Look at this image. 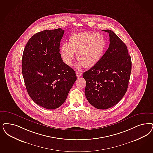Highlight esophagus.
I'll return each instance as SVG.
<instances>
[{
	"instance_id": "1",
	"label": "esophagus",
	"mask_w": 153,
	"mask_h": 153,
	"mask_svg": "<svg viewBox=\"0 0 153 153\" xmlns=\"http://www.w3.org/2000/svg\"><path fill=\"white\" fill-rule=\"evenodd\" d=\"M76 76H77V77H79L82 75V73L80 72H79V71H76Z\"/></svg>"
}]
</instances>
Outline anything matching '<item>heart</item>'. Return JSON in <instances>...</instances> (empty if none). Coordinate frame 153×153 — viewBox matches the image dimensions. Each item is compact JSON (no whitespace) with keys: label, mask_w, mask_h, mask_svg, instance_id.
<instances>
[{"label":"heart","mask_w":153,"mask_h":153,"mask_svg":"<svg viewBox=\"0 0 153 153\" xmlns=\"http://www.w3.org/2000/svg\"><path fill=\"white\" fill-rule=\"evenodd\" d=\"M106 48L105 37L100 33L81 31L71 35L68 45L64 43L60 48V54L64 63L71 65L74 53L79 62L77 67L84 65L91 68L100 62Z\"/></svg>","instance_id":"obj_1"}]
</instances>
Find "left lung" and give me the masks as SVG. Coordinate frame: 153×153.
Returning a JSON list of instances; mask_svg holds the SVG:
<instances>
[{
    "label": "left lung",
    "instance_id": "obj_1",
    "mask_svg": "<svg viewBox=\"0 0 153 153\" xmlns=\"http://www.w3.org/2000/svg\"><path fill=\"white\" fill-rule=\"evenodd\" d=\"M110 45L100 62L83 74L86 82L85 96L95 108L105 110L116 105L124 96L132 69L126 45L111 30Z\"/></svg>",
    "mask_w": 153,
    "mask_h": 153
}]
</instances>
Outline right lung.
<instances>
[{"label":"right lung","mask_w":153,"mask_h":153,"mask_svg":"<svg viewBox=\"0 0 153 153\" xmlns=\"http://www.w3.org/2000/svg\"><path fill=\"white\" fill-rule=\"evenodd\" d=\"M64 33L60 28L37 33L28 41L22 55V73L27 93L48 110L63 103L77 79L59 53Z\"/></svg>","instance_id":"1"}]
</instances>
